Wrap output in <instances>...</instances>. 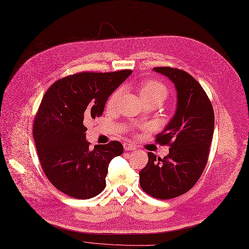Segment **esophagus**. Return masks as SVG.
<instances>
[{
    "label": "esophagus",
    "mask_w": 249,
    "mask_h": 249,
    "mask_svg": "<svg viewBox=\"0 0 249 249\" xmlns=\"http://www.w3.org/2000/svg\"><path fill=\"white\" fill-rule=\"evenodd\" d=\"M124 149L125 151H132V150H135L136 147L132 144H130V143H124Z\"/></svg>",
    "instance_id": "1"
}]
</instances>
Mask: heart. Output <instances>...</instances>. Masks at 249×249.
Masks as SVG:
<instances>
[{
	"label": "heart",
	"instance_id": "1",
	"mask_svg": "<svg viewBox=\"0 0 249 249\" xmlns=\"http://www.w3.org/2000/svg\"><path fill=\"white\" fill-rule=\"evenodd\" d=\"M121 95H122V89H116L114 93L110 96V98L107 102V106L109 108H113L117 104V102L119 101ZM140 95L143 100L153 97V96L161 97L164 100L167 95V89L164 85H162L159 82L147 81V82H143L140 85Z\"/></svg>",
	"mask_w": 249,
	"mask_h": 249
}]
</instances>
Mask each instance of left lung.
<instances>
[{
	"instance_id": "1",
	"label": "left lung",
	"mask_w": 249,
	"mask_h": 249,
	"mask_svg": "<svg viewBox=\"0 0 249 249\" xmlns=\"http://www.w3.org/2000/svg\"><path fill=\"white\" fill-rule=\"evenodd\" d=\"M153 71L175 85L177 108L156 137L171 146L168 154L160 159L148 152V163L139 173V181L145 193L166 200L187 193L201 177L213 138L214 111L201 85L188 72L165 67Z\"/></svg>"
}]
</instances>
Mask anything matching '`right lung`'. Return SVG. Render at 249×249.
<instances>
[{
  "label": "right lung",
  "instance_id": "1",
  "mask_svg": "<svg viewBox=\"0 0 249 249\" xmlns=\"http://www.w3.org/2000/svg\"><path fill=\"white\" fill-rule=\"evenodd\" d=\"M132 71L80 72L45 93L33 125L39 160L49 181L75 199H90L106 187L110 161L123 153L118 141L89 148L85 122L102 116L113 91Z\"/></svg>",
  "mask_w": 249,
  "mask_h": 249
}]
</instances>
